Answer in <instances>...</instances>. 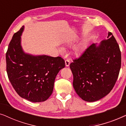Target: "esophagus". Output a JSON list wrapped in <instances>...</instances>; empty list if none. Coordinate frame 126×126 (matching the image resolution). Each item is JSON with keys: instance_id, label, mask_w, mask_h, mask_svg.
<instances>
[{"instance_id": "obj_1", "label": "esophagus", "mask_w": 126, "mask_h": 126, "mask_svg": "<svg viewBox=\"0 0 126 126\" xmlns=\"http://www.w3.org/2000/svg\"><path fill=\"white\" fill-rule=\"evenodd\" d=\"M65 65H66V66H69L70 65V61L69 60H65Z\"/></svg>"}]
</instances>
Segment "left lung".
Segmentation results:
<instances>
[{
  "label": "left lung",
  "instance_id": "1",
  "mask_svg": "<svg viewBox=\"0 0 126 126\" xmlns=\"http://www.w3.org/2000/svg\"><path fill=\"white\" fill-rule=\"evenodd\" d=\"M73 61L70 68L74 89L82 100L93 102L107 95L114 87L121 67V52L108 32L107 39L98 46L92 44Z\"/></svg>",
  "mask_w": 126,
  "mask_h": 126
}]
</instances>
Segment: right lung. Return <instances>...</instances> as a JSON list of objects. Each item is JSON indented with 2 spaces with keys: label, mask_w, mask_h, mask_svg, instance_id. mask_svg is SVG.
I'll list each match as a JSON object with an SVG mask.
<instances>
[{
  "label": "right lung",
  "mask_w": 126,
  "mask_h": 126,
  "mask_svg": "<svg viewBox=\"0 0 126 126\" xmlns=\"http://www.w3.org/2000/svg\"><path fill=\"white\" fill-rule=\"evenodd\" d=\"M22 26L14 34L7 51L6 70L15 91L20 97L32 102H42L52 94L55 79L65 66L61 57L25 53L20 45Z\"/></svg>",
  "instance_id": "add662e5"
}]
</instances>
